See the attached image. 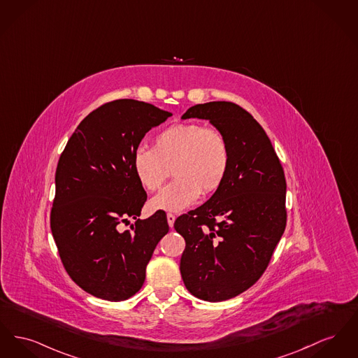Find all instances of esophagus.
Masks as SVG:
<instances>
[{"mask_svg": "<svg viewBox=\"0 0 358 358\" xmlns=\"http://www.w3.org/2000/svg\"><path fill=\"white\" fill-rule=\"evenodd\" d=\"M166 217H168L169 226H170V227H173L174 220H176V216H174L173 213H168V215H166Z\"/></svg>", "mask_w": 358, "mask_h": 358, "instance_id": "1", "label": "esophagus"}]
</instances>
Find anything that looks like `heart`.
<instances>
[{
	"mask_svg": "<svg viewBox=\"0 0 358 358\" xmlns=\"http://www.w3.org/2000/svg\"><path fill=\"white\" fill-rule=\"evenodd\" d=\"M231 151L226 136L213 127L178 123L158 132L152 148H138L131 168L141 187L161 189L169 169L176 177L151 200L152 210H184L204 194L219 189L230 170Z\"/></svg>",
	"mask_w": 358,
	"mask_h": 358,
	"instance_id": "b5f03b06",
	"label": "heart"
}]
</instances>
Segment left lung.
Masks as SVG:
<instances>
[{
	"label": "left lung",
	"instance_id": "obj_1",
	"mask_svg": "<svg viewBox=\"0 0 358 358\" xmlns=\"http://www.w3.org/2000/svg\"><path fill=\"white\" fill-rule=\"evenodd\" d=\"M206 119L227 139L231 164L223 185L177 217L185 239L180 271L190 294L223 301L245 292L266 271L287 226L284 169L264 128L230 101L190 106L182 119Z\"/></svg>",
	"mask_w": 358,
	"mask_h": 358
}]
</instances>
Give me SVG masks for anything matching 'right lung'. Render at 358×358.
Returning a JSON list of instances; mask_svg holds the SVG:
<instances>
[{
	"mask_svg": "<svg viewBox=\"0 0 358 358\" xmlns=\"http://www.w3.org/2000/svg\"><path fill=\"white\" fill-rule=\"evenodd\" d=\"M169 116L131 99L106 103L85 117L61 154L50 226L66 272L87 294L109 301L134 296L168 234L164 212L138 219L148 194L131 157L146 132ZM129 217L136 223L120 232L118 224Z\"/></svg>",
	"mask_w": 358,
	"mask_h": 358,
	"instance_id": "right-lung-1",
	"label": "right lung"
}]
</instances>
